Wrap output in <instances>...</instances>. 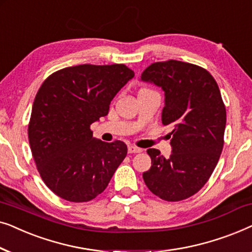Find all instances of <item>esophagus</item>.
<instances>
[{"label": "esophagus", "instance_id": "esophagus-1", "mask_svg": "<svg viewBox=\"0 0 252 252\" xmlns=\"http://www.w3.org/2000/svg\"><path fill=\"white\" fill-rule=\"evenodd\" d=\"M141 150L140 148H137V147H134V146H129L128 147V153L129 154H139V153H141Z\"/></svg>", "mask_w": 252, "mask_h": 252}]
</instances>
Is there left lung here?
<instances>
[{
	"instance_id": "1",
	"label": "left lung",
	"mask_w": 252,
	"mask_h": 252,
	"mask_svg": "<svg viewBox=\"0 0 252 252\" xmlns=\"http://www.w3.org/2000/svg\"><path fill=\"white\" fill-rule=\"evenodd\" d=\"M141 79L165 92L161 123L173 126L170 157L147 150L153 165L144 184L164 201H182L208 182L222 151L226 108L218 84L205 68L174 60L149 65Z\"/></svg>"
}]
</instances>
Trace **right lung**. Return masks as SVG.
<instances>
[{
    "label": "right lung",
    "mask_w": 252,
    "mask_h": 252,
    "mask_svg": "<svg viewBox=\"0 0 252 252\" xmlns=\"http://www.w3.org/2000/svg\"><path fill=\"white\" fill-rule=\"evenodd\" d=\"M133 77L124 64H82L54 72L41 85L29 141L41 178L61 198L94 199L125 159L126 144L96 139L91 125L108 115L113 97Z\"/></svg>",
    "instance_id": "right-lung-1"
}]
</instances>
